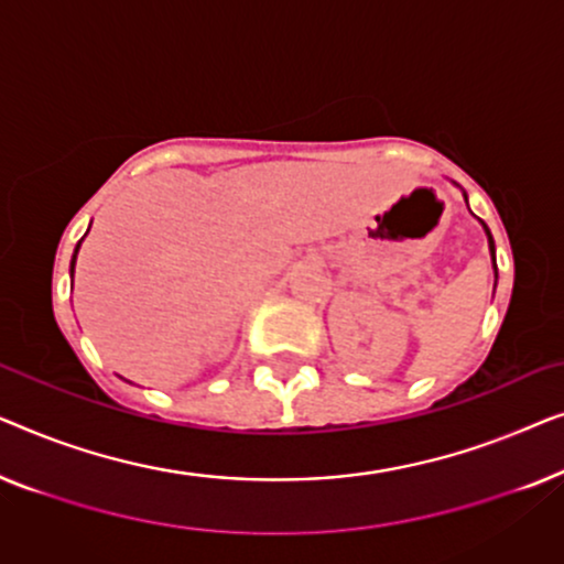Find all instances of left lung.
Returning <instances> with one entry per match:
<instances>
[{
	"mask_svg": "<svg viewBox=\"0 0 564 564\" xmlns=\"http://www.w3.org/2000/svg\"><path fill=\"white\" fill-rule=\"evenodd\" d=\"M462 195H465V203H467V192L462 189ZM482 223V220H480ZM482 230H485V236H488V249H490V257H492V274H496V284H498V264H496V241H492V236H490V228L485 226L482 223ZM492 292H496V288H492Z\"/></svg>",
	"mask_w": 564,
	"mask_h": 564,
	"instance_id": "left-lung-1",
	"label": "left lung"
}]
</instances>
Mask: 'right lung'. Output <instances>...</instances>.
Returning <instances> with one entry per match:
<instances>
[{
	"instance_id": "right-lung-1",
	"label": "right lung",
	"mask_w": 564,
	"mask_h": 564,
	"mask_svg": "<svg viewBox=\"0 0 564 564\" xmlns=\"http://www.w3.org/2000/svg\"><path fill=\"white\" fill-rule=\"evenodd\" d=\"M82 241H84V238H82ZM82 241L76 243V249H74V257H72V267H68V274H72V276H74V267H76V253H79V246H82Z\"/></svg>"
}]
</instances>
